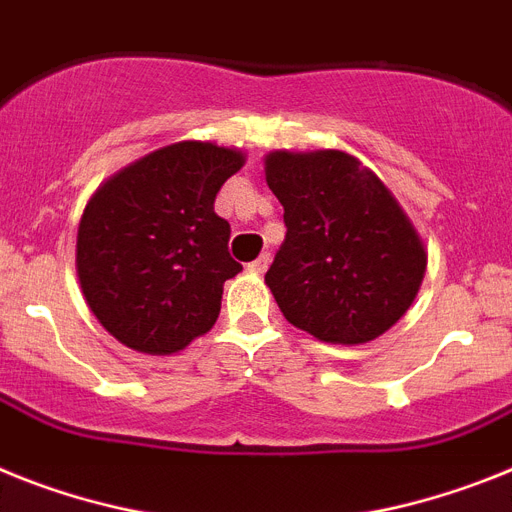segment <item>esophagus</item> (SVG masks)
Instances as JSON below:
<instances>
[{
  "label": "esophagus",
  "instance_id": "obj_1",
  "mask_svg": "<svg viewBox=\"0 0 512 512\" xmlns=\"http://www.w3.org/2000/svg\"><path fill=\"white\" fill-rule=\"evenodd\" d=\"M269 261H272V256H269V253H261L259 259L248 264V269H251V272H256V274H264L266 269H269Z\"/></svg>",
  "mask_w": 512,
  "mask_h": 512
}]
</instances>
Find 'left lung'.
I'll return each mask as SVG.
<instances>
[{"mask_svg":"<svg viewBox=\"0 0 512 512\" xmlns=\"http://www.w3.org/2000/svg\"><path fill=\"white\" fill-rule=\"evenodd\" d=\"M285 243L266 272L279 310L321 342L362 344L412 305L427 253L373 170L339 150L272 152Z\"/></svg>","mask_w":512,"mask_h":512,"instance_id":"left-lung-1","label":"left lung"}]
</instances>
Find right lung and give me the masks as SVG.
<instances>
[{
	"instance_id": "add662e5",
	"label": "right lung",
	"mask_w": 512,
	"mask_h": 512,
	"mask_svg": "<svg viewBox=\"0 0 512 512\" xmlns=\"http://www.w3.org/2000/svg\"><path fill=\"white\" fill-rule=\"evenodd\" d=\"M240 165L227 147L178 142L95 191L77 233V277L121 344L170 355L214 326L225 279L243 269L214 199Z\"/></svg>"
}]
</instances>
